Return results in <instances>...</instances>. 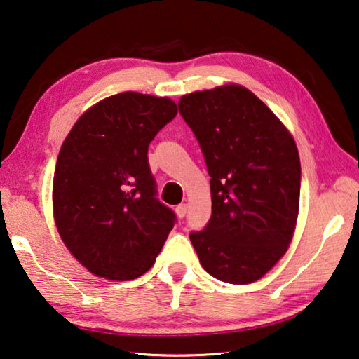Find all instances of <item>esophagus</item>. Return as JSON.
<instances>
[{"mask_svg": "<svg viewBox=\"0 0 359 359\" xmlns=\"http://www.w3.org/2000/svg\"><path fill=\"white\" fill-rule=\"evenodd\" d=\"M187 210H188V204H185V202H182V204L175 207V213H177L179 218H184L187 215Z\"/></svg>", "mask_w": 359, "mask_h": 359, "instance_id": "esophagus-1", "label": "esophagus"}]
</instances>
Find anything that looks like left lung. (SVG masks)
I'll list each match as a JSON object with an SVG mask.
<instances>
[{
    "label": "left lung",
    "instance_id": "1",
    "mask_svg": "<svg viewBox=\"0 0 359 359\" xmlns=\"http://www.w3.org/2000/svg\"><path fill=\"white\" fill-rule=\"evenodd\" d=\"M210 175L212 217L190 233L219 281H259L289 250L299 208L298 149L287 127L250 89L223 84L180 97Z\"/></svg>",
    "mask_w": 359,
    "mask_h": 359
}]
</instances>
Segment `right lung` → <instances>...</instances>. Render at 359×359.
Segmentation results:
<instances>
[{
  "instance_id": "add662e5",
  "label": "right lung",
  "mask_w": 359,
  "mask_h": 359,
  "mask_svg": "<svg viewBox=\"0 0 359 359\" xmlns=\"http://www.w3.org/2000/svg\"><path fill=\"white\" fill-rule=\"evenodd\" d=\"M175 114L169 97L127 90L88 108L64 140L53 217L64 245L93 275H144L174 227L175 215L155 198L147 149Z\"/></svg>"
}]
</instances>
